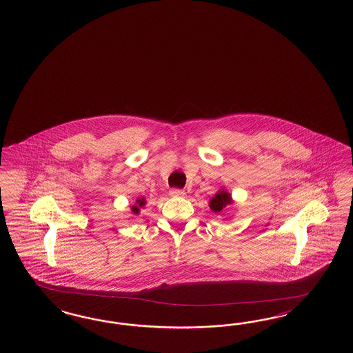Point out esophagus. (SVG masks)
<instances>
[{
  "label": "esophagus",
  "instance_id": "34e87169",
  "mask_svg": "<svg viewBox=\"0 0 353 353\" xmlns=\"http://www.w3.org/2000/svg\"><path fill=\"white\" fill-rule=\"evenodd\" d=\"M169 194H170L171 196H183V194H184V191H183V190H179V188H171Z\"/></svg>",
  "mask_w": 353,
  "mask_h": 353
}]
</instances>
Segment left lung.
Listing matches in <instances>:
<instances>
[{"label":"left lung","instance_id":"left-lung-1","mask_svg":"<svg viewBox=\"0 0 353 353\" xmlns=\"http://www.w3.org/2000/svg\"><path fill=\"white\" fill-rule=\"evenodd\" d=\"M231 204V196L226 191H221L219 194H216L209 203V206L213 212H221L226 205Z\"/></svg>","mask_w":353,"mask_h":353}]
</instances>
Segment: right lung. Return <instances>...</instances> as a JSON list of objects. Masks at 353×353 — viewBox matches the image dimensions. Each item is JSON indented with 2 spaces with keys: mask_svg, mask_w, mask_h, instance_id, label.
<instances>
[{
  "mask_svg": "<svg viewBox=\"0 0 353 353\" xmlns=\"http://www.w3.org/2000/svg\"><path fill=\"white\" fill-rule=\"evenodd\" d=\"M137 204H139V206H143V205L145 204V200L144 199H137ZM139 206L137 205H134L131 209H132V212L134 213H139Z\"/></svg>",
  "mask_w": 353,
  "mask_h": 353,
  "instance_id": "obj_1",
  "label": "right lung"
}]
</instances>
